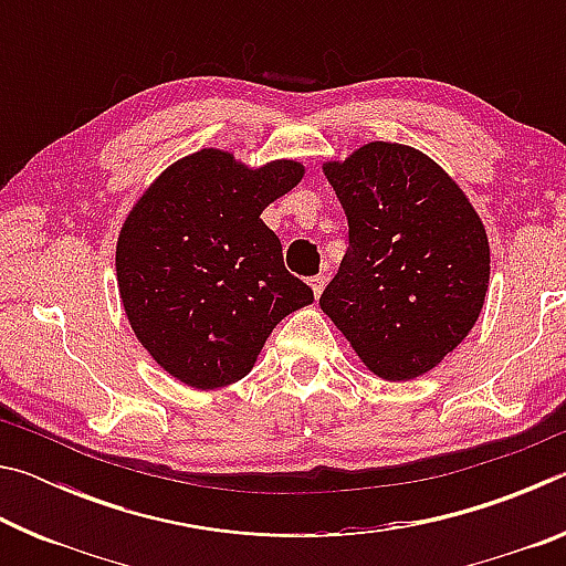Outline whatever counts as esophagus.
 I'll return each instance as SVG.
<instances>
[{
    "label": "esophagus",
    "mask_w": 566,
    "mask_h": 566,
    "mask_svg": "<svg viewBox=\"0 0 566 566\" xmlns=\"http://www.w3.org/2000/svg\"><path fill=\"white\" fill-rule=\"evenodd\" d=\"M324 284H327V280H324V274H317V276H310V286L314 296H319L324 292Z\"/></svg>",
    "instance_id": "1"
}]
</instances>
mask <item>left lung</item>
Returning <instances> with one entry per match:
<instances>
[{"label":"left lung","mask_w":566,"mask_h":566,"mask_svg":"<svg viewBox=\"0 0 566 566\" xmlns=\"http://www.w3.org/2000/svg\"><path fill=\"white\" fill-rule=\"evenodd\" d=\"M349 222V249L319 306L364 367L427 375L484 306L490 239L472 202L424 151L369 142L322 167Z\"/></svg>","instance_id":"1"}]
</instances>
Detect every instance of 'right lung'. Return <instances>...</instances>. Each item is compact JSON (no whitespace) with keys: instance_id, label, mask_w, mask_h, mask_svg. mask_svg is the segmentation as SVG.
<instances>
[{"instance_id":"obj_1","label":"right lung","mask_w":566,"mask_h":566,"mask_svg":"<svg viewBox=\"0 0 566 566\" xmlns=\"http://www.w3.org/2000/svg\"><path fill=\"white\" fill-rule=\"evenodd\" d=\"M302 177L294 159L254 169L224 149H199L161 171L124 219V312L142 347L181 385H234L276 324L314 302L260 219Z\"/></svg>"}]
</instances>
